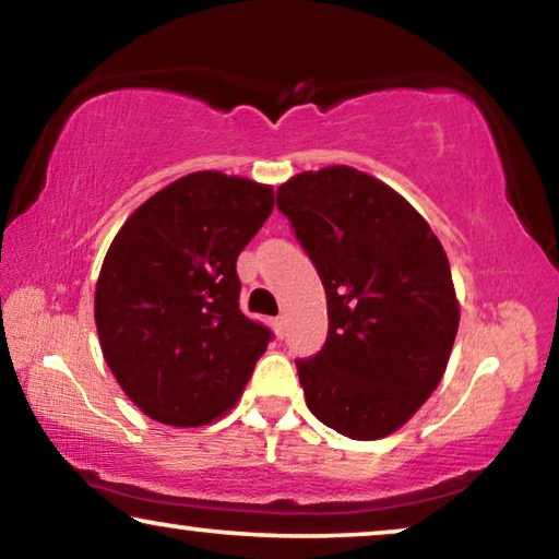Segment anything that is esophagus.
<instances>
[{
    "instance_id": "obj_1",
    "label": "esophagus",
    "mask_w": 559,
    "mask_h": 559,
    "mask_svg": "<svg viewBox=\"0 0 559 559\" xmlns=\"http://www.w3.org/2000/svg\"><path fill=\"white\" fill-rule=\"evenodd\" d=\"M283 326H286V321H283V317H276L273 319V329H276V334L283 336Z\"/></svg>"
}]
</instances>
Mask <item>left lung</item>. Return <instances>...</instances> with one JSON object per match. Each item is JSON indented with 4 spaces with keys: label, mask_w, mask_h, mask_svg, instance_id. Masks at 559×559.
<instances>
[{
    "label": "left lung",
    "mask_w": 559,
    "mask_h": 559,
    "mask_svg": "<svg viewBox=\"0 0 559 559\" xmlns=\"http://www.w3.org/2000/svg\"><path fill=\"white\" fill-rule=\"evenodd\" d=\"M276 198L326 290L324 347L296 361L306 405L347 438L395 433L438 388L459 332L443 246L403 194L344 164L301 171Z\"/></svg>",
    "instance_id": "8db88e82"
}]
</instances>
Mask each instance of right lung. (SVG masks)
Listing matches in <instances>:
<instances>
[{
  "mask_svg": "<svg viewBox=\"0 0 559 559\" xmlns=\"http://www.w3.org/2000/svg\"><path fill=\"white\" fill-rule=\"evenodd\" d=\"M273 187L194 171L131 212L96 283L106 365L152 420L200 428L238 403L271 332L240 311V250Z\"/></svg>",
  "mask_w": 559,
  "mask_h": 559,
  "instance_id": "obj_1",
  "label": "right lung"
}]
</instances>
